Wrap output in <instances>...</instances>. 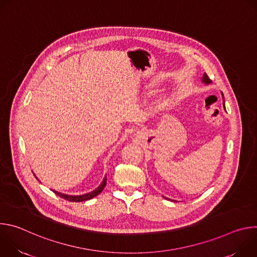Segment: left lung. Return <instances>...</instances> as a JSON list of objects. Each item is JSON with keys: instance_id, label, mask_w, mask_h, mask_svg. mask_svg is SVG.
<instances>
[{"instance_id": "left-lung-1", "label": "left lung", "mask_w": 257, "mask_h": 257, "mask_svg": "<svg viewBox=\"0 0 257 257\" xmlns=\"http://www.w3.org/2000/svg\"><path fill=\"white\" fill-rule=\"evenodd\" d=\"M201 81H202L204 84H206V85L211 82V81L209 80V78L207 77V75L205 74V73H204V74H203L202 77H201ZM222 95H223V105H224V108L226 109V106H225V99H224V94H223V92H222ZM165 198H166V197H165ZM167 199H168V198H167Z\"/></svg>"}]
</instances>
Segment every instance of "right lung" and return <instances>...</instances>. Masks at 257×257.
Returning <instances> with one entry per match:
<instances>
[{"mask_svg": "<svg viewBox=\"0 0 257 257\" xmlns=\"http://www.w3.org/2000/svg\"><path fill=\"white\" fill-rule=\"evenodd\" d=\"M35 176V175H34ZM35 178H38L35 176ZM39 180V179H38ZM105 184H106V176H104L102 182L100 183V185L95 188L94 190H92L91 192H88V193H85V194H81V195H69V194H65V193H61V192H58L56 190H53L57 195H59L60 197L64 198V199H67L69 201H75V202H81V201H86V200H89L91 198H93L94 196L98 195L102 190L103 188L105 187Z\"/></svg>", "mask_w": 257, "mask_h": 257, "instance_id": "add662e5", "label": "right lung"}]
</instances>
